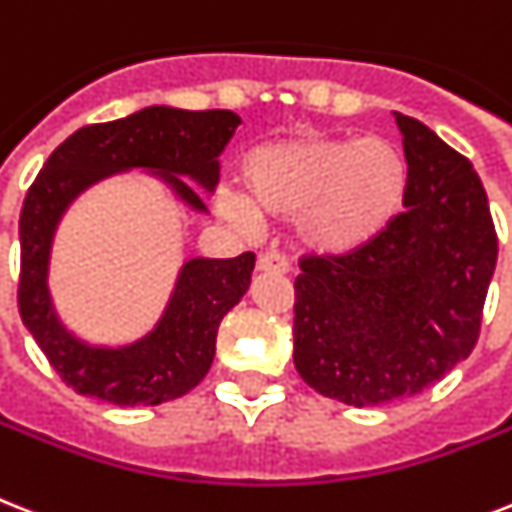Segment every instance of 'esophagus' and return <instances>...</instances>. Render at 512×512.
Returning a JSON list of instances; mask_svg holds the SVG:
<instances>
[{"mask_svg":"<svg viewBox=\"0 0 512 512\" xmlns=\"http://www.w3.org/2000/svg\"><path fill=\"white\" fill-rule=\"evenodd\" d=\"M257 270L263 273H289V260L278 252H265L257 257Z\"/></svg>","mask_w":512,"mask_h":512,"instance_id":"1","label":"esophagus"}]
</instances>
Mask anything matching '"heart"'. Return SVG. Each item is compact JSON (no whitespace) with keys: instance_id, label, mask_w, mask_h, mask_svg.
Segmentation results:
<instances>
[{"instance_id":"obj_1","label":"heart","mask_w":512,"mask_h":512,"mask_svg":"<svg viewBox=\"0 0 512 512\" xmlns=\"http://www.w3.org/2000/svg\"><path fill=\"white\" fill-rule=\"evenodd\" d=\"M247 197L226 191L218 207L252 226L257 213L294 218L299 242L323 255L371 244L402 210L407 162L386 136H328L305 131L249 149L242 162Z\"/></svg>"}]
</instances>
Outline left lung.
<instances>
[{
    "label": "left lung",
    "mask_w": 512,
    "mask_h": 512,
    "mask_svg": "<svg viewBox=\"0 0 512 512\" xmlns=\"http://www.w3.org/2000/svg\"><path fill=\"white\" fill-rule=\"evenodd\" d=\"M405 210L347 255H302L294 278V365L307 386L371 407L421 394L471 355L497 231L471 160L397 115Z\"/></svg>",
    "instance_id": "1"
}]
</instances>
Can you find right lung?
<instances>
[{"label": "right lung", "mask_w": 512, "mask_h": 512, "mask_svg": "<svg viewBox=\"0 0 512 512\" xmlns=\"http://www.w3.org/2000/svg\"><path fill=\"white\" fill-rule=\"evenodd\" d=\"M239 123L231 110L144 107L128 118L78 128L39 170L20 210L18 310L49 365L78 394L128 407L160 405L194 389L213 365L223 315L249 289L255 255L186 263L160 326L131 347L105 350L73 339L52 310L47 263L57 220L86 186L128 168L160 170L178 197L207 210L181 176L213 189L218 155Z\"/></svg>", "instance_id": "1"}]
</instances>
